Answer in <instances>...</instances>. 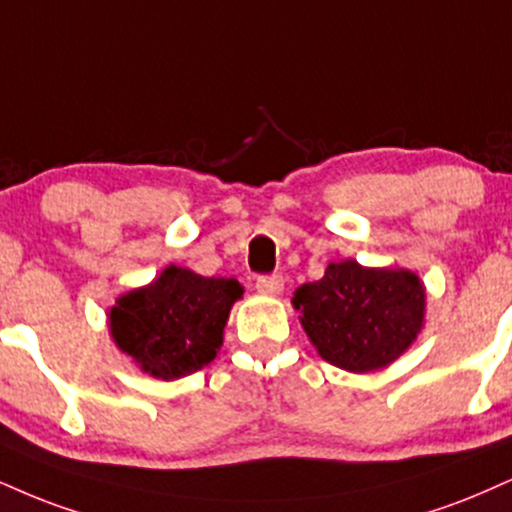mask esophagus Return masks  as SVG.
Wrapping results in <instances>:
<instances>
[{"mask_svg": "<svg viewBox=\"0 0 512 512\" xmlns=\"http://www.w3.org/2000/svg\"><path fill=\"white\" fill-rule=\"evenodd\" d=\"M257 291L267 295H279L283 291V276L281 274L260 276V279H257Z\"/></svg>", "mask_w": 512, "mask_h": 512, "instance_id": "1", "label": "esophagus"}]
</instances>
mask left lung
<instances>
[{
    "label": "left lung",
    "mask_w": 512,
    "mask_h": 512,
    "mask_svg": "<svg viewBox=\"0 0 512 512\" xmlns=\"http://www.w3.org/2000/svg\"><path fill=\"white\" fill-rule=\"evenodd\" d=\"M424 286L408 269L331 262L293 295L300 324L331 365L365 374L384 369L412 346L424 324Z\"/></svg>",
    "instance_id": "8db88e82"
}]
</instances>
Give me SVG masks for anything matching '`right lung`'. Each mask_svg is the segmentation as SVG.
<instances>
[{
  "mask_svg": "<svg viewBox=\"0 0 512 512\" xmlns=\"http://www.w3.org/2000/svg\"><path fill=\"white\" fill-rule=\"evenodd\" d=\"M243 286L169 264L155 281L121 295L109 310L116 348L145 374L174 381L197 372L219 353L224 326Z\"/></svg>",
  "mask_w": 512,
  "mask_h": 512,
  "instance_id": "1",
  "label": "right lung"
}]
</instances>
